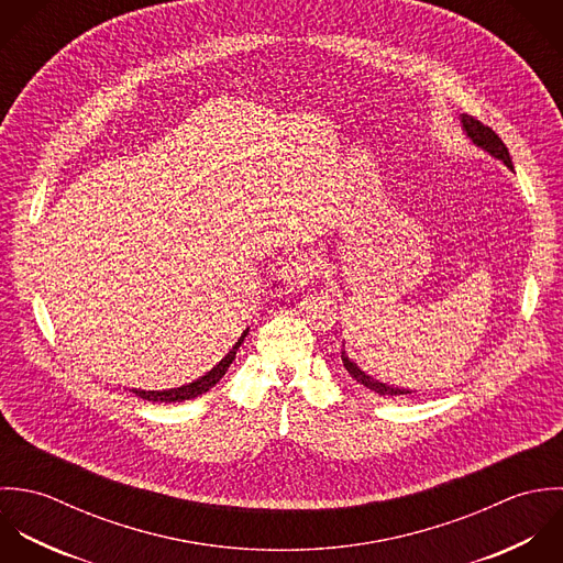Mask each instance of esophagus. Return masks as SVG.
I'll return each instance as SVG.
<instances>
[{
    "label": "esophagus",
    "instance_id": "34e87169",
    "mask_svg": "<svg viewBox=\"0 0 563 563\" xmlns=\"http://www.w3.org/2000/svg\"><path fill=\"white\" fill-rule=\"evenodd\" d=\"M280 278L291 285V287H298V285H307L311 278H313V265L309 258L305 256H296V258H289L283 267H280Z\"/></svg>",
    "mask_w": 563,
    "mask_h": 563
}]
</instances>
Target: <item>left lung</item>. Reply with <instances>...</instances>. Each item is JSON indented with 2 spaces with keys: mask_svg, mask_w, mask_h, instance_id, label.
I'll list each match as a JSON object with an SVG mask.
<instances>
[{
  "mask_svg": "<svg viewBox=\"0 0 563 563\" xmlns=\"http://www.w3.org/2000/svg\"><path fill=\"white\" fill-rule=\"evenodd\" d=\"M461 128H463L465 136H467L476 147H481L483 152H487L489 156L503 161L509 169H514V163H511V156H509L507 145L500 141V136H498L492 128L483 125L478 119H474V117H470V114H461ZM341 363H343V367L347 369V374H350L358 385L372 389L374 394H380V396H407V394H413L411 389L387 385V383H383V380H376V378L369 376L367 372H363V369L345 354V345H343V350H341Z\"/></svg>",
  "mask_w": 563,
  "mask_h": 563,
  "instance_id": "obj_1",
  "label": "left lung"
}]
</instances>
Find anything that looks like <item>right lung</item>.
I'll return each mask as SVG.
<instances>
[{"label":"right lung","mask_w":563,"mask_h":563,"mask_svg":"<svg viewBox=\"0 0 563 563\" xmlns=\"http://www.w3.org/2000/svg\"><path fill=\"white\" fill-rule=\"evenodd\" d=\"M247 333H250V329H245L241 333V338L234 341V345L228 350V354L213 369H209L205 376L196 378L194 383H187V385H180V387H174V389H161V391H154V389L152 391L132 389V394H136L143 400H150V402H183V400H191V398H198V396L207 394L213 385H218L222 380V376L228 372L230 363L234 361V354H236L239 345L243 343V339L247 338Z\"/></svg>","instance_id":"right-lung-1"}]
</instances>
